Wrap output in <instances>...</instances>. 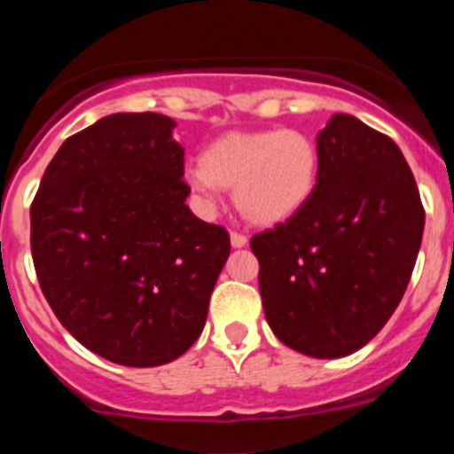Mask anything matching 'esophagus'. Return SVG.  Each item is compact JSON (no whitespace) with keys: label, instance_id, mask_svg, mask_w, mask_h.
<instances>
[{"label":"esophagus","instance_id":"1","mask_svg":"<svg viewBox=\"0 0 454 454\" xmlns=\"http://www.w3.org/2000/svg\"><path fill=\"white\" fill-rule=\"evenodd\" d=\"M230 240H231V247H246L247 246V236L239 234V231H231Z\"/></svg>","mask_w":454,"mask_h":454}]
</instances>
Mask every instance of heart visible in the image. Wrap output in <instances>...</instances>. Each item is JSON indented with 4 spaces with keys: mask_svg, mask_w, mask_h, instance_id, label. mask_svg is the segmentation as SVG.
Masks as SVG:
<instances>
[{
    "mask_svg": "<svg viewBox=\"0 0 454 454\" xmlns=\"http://www.w3.org/2000/svg\"><path fill=\"white\" fill-rule=\"evenodd\" d=\"M320 154L298 129L231 131L214 140L186 170V182L207 204L234 188L239 214L256 227H277L302 211L318 188Z\"/></svg>",
    "mask_w": 454,
    "mask_h": 454,
    "instance_id": "1",
    "label": "heart"
}]
</instances>
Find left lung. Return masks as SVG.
I'll return each instance as SVG.
<instances>
[{
    "label": "left lung",
    "mask_w": 454,
    "mask_h": 454,
    "mask_svg": "<svg viewBox=\"0 0 454 454\" xmlns=\"http://www.w3.org/2000/svg\"><path fill=\"white\" fill-rule=\"evenodd\" d=\"M320 177L295 218L256 234L259 291L270 330L316 359L364 348L411 279L425 211L400 147L355 115L316 138Z\"/></svg>",
    "instance_id": "1"
}]
</instances>
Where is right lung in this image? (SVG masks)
Here are the masks:
<instances>
[{"mask_svg":"<svg viewBox=\"0 0 454 454\" xmlns=\"http://www.w3.org/2000/svg\"><path fill=\"white\" fill-rule=\"evenodd\" d=\"M177 122L114 114L70 136L31 204L43 295L108 362H175L202 334L230 234L192 215Z\"/></svg>","mask_w":454,"mask_h":454,"instance_id":"right-lung-1","label":"right lung"}]
</instances>
